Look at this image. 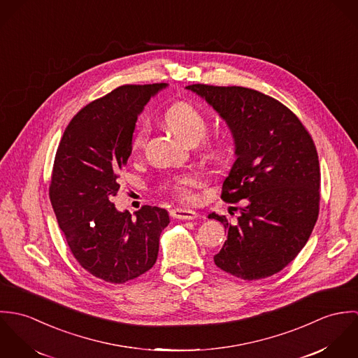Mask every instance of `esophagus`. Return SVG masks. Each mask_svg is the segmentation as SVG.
Segmentation results:
<instances>
[{
	"instance_id": "34e87169",
	"label": "esophagus",
	"mask_w": 358,
	"mask_h": 358,
	"mask_svg": "<svg viewBox=\"0 0 358 358\" xmlns=\"http://www.w3.org/2000/svg\"><path fill=\"white\" fill-rule=\"evenodd\" d=\"M171 216L173 219H180V220H193L199 217V213L193 209H185V208H176L171 210Z\"/></svg>"
}]
</instances>
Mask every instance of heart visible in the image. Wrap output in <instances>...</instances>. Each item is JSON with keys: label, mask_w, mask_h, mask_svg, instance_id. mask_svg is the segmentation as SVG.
<instances>
[{"label": "heart", "mask_w": 358, "mask_h": 358, "mask_svg": "<svg viewBox=\"0 0 358 358\" xmlns=\"http://www.w3.org/2000/svg\"><path fill=\"white\" fill-rule=\"evenodd\" d=\"M164 118L166 125L187 143L193 141L199 142L200 139H203L208 129V121L204 114L192 103L178 102L172 104L165 111ZM146 138H148V125L141 124L131 138V149L134 152L141 150L146 142ZM213 152L216 153L219 150L215 149ZM201 182L203 179L197 173L183 175L172 180L171 189L182 200H193L194 199L193 189L200 186Z\"/></svg>", "instance_id": "heart-1"}]
</instances>
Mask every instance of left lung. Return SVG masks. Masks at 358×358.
<instances>
[{"mask_svg":"<svg viewBox=\"0 0 358 358\" xmlns=\"http://www.w3.org/2000/svg\"><path fill=\"white\" fill-rule=\"evenodd\" d=\"M186 90L227 124L236 161L222 200L245 205L234 224L208 215L227 231L213 262L243 280L270 277L302 251L318 217L320 162L313 139L288 107L255 90L204 84Z\"/></svg>","mask_w":358,"mask_h":358,"instance_id":"8db88e82","label":"left lung"}]
</instances>
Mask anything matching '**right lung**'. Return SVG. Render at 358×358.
<instances>
[{"label": "right lung", "mask_w": 358, "mask_h": 358, "mask_svg": "<svg viewBox=\"0 0 358 358\" xmlns=\"http://www.w3.org/2000/svg\"><path fill=\"white\" fill-rule=\"evenodd\" d=\"M168 84L122 85L85 106L67 125L52 171V206L77 262L92 275L122 284L150 270L169 215L145 205L117 210L120 171L132 153L138 115Z\"/></svg>", "instance_id": "obj_1"}]
</instances>
